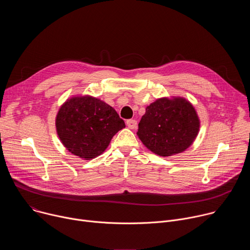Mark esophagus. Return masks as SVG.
Listing matches in <instances>:
<instances>
[{"label": "esophagus", "instance_id": "1", "mask_svg": "<svg viewBox=\"0 0 250 250\" xmlns=\"http://www.w3.org/2000/svg\"><path fill=\"white\" fill-rule=\"evenodd\" d=\"M126 125H127L128 128L134 129V128H136L137 122H136L135 120H127V121H126Z\"/></svg>", "mask_w": 250, "mask_h": 250}]
</instances>
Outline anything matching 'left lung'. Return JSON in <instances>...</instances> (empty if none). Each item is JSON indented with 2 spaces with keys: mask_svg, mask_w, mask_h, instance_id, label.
<instances>
[{
  "mask_svg": "<svg viewBox=\"0 0 250 250\" xmlns=\"http://www.w3.org/2000/svg\"><path fill=\"white\" fill-rule=\"evenodd\" d=\"M200 125L194 105L187 99L163 97L146 106L136 134L151 152L168 157L193 145Z\"/></svg>",
  "mask_w": 250,
  "mask_h": 250,
  "instance_id": "left-lung-1",
  "label": "left lung"
}]
</instances>
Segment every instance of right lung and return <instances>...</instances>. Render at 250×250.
Wrapping results in <instances>:
<instances>
[{"mask_svg": "<svg viewBox=\"0 0 250 250\" xmlns=\"http://www.w3.org/2000/svg\"><path fill=\"white\" fill-rule=\"evenodd\" d=\"M55 126L70 153L91 160L108 148L114 135L125 125L105 102L90 95H76L60 105Z\"/></svg>", "mask_w": 250, "mask_h": 250, "instance_id": "right-lung-1", "label": "right lung"}]
</instances>
